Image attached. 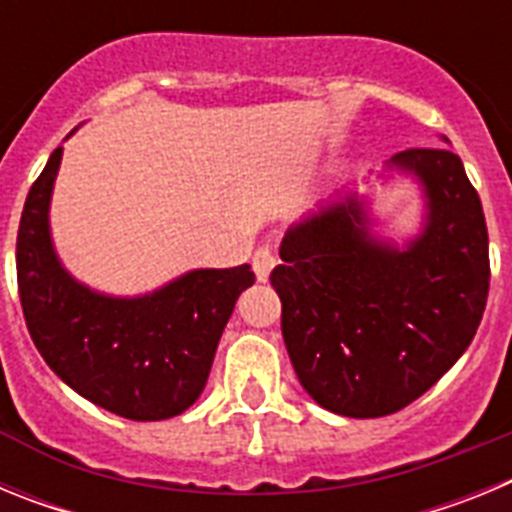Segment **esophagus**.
<instances>
[{
  "mask_svg": "<svg viewBox=\"0 0 512 512\" xmlns=\"http://www.w3.org/2000/svg\"><path fill=\"white\" fill-rule=\"evenodd\" d=\"M274 266H277V256L271 253L269 246H261L259 251L253 253V271H256V279H259V282H266V279H269Z\"/></svg>",
  "mask_w": 512,
  "mask_h": 512,
  "instance_id": "1",
  "label": "esophagus"
}]
</instances>
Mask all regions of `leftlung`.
<instances>
[{
  "label": "left lung",
  "instance_id": "obj_1",
  "mask_svg": "<svg viewBox=\"0 0 512 512\" xmlns=\"http://www.w3.org/2000/svg\"><path fill=\"white\" fill-rule=\"evenodd\" d=\"M387 169L423 189L415 238L382 241L359 194H338L287 230L269 277L297 379L346 418L392 415L431 390L472 343L490 289L485 212L461 158L408 148Z\"/></svg>",
  "mask_w": 512,
  "mask_h": 512
}]
</instances>
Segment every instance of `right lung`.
Returning <instances> with one entry per match:
<instances>
[{
    "instance_id": "1",
    "label": "right lung",
    "mask_w": 512,
    "mask_h": 512,
    "mask_svg": "<svg viewBox=\"0 0 512 512\" xmlns=\"http://www.w3.org/2000/svg\"><path fill=\"white\" fill-rule=\"evenodd\" d=\"M63 148L35 179L17 230V287L35 348L71 390L128 420L182 415L205 390L217 343L251 266L192 269L138 297L89 289L51 241V194Z\"/></svg>"
}]
</instances>
